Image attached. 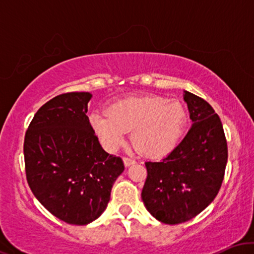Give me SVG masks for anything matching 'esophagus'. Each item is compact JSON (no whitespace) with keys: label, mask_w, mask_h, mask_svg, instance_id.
Wrapping results in <instances>:
<instances>
[{"label":"esophagus","mask_w":254,"mask_h":254,"mask_svg":"<svg viewBox=\"0 0 254 254\" xmlns=\"http://www.w3.org/2000/svg\"><path fill=\"white\" fill-rule=\"evenodd\" d=\"M123 161H124V165L127 166V167H129V166L133 165L136 162L135 160L131 159V157H123Z\"/></svg>","instance_id":"1"}]
</instances>
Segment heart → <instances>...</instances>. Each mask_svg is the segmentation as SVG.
Masks as SVG:
<instances>
[{
    "mask_svg": "<svg viewBox=\"0 0 254 254\" xmlns=\"http://www.w3.org/2000/svg\"><path fill=\"white\" fill-rule=\"evenodd\" d=\"M89 123L107 150L115 151L125 144L127 132L142 153L162 156L171 153L188 127L185 107L162 97L127 98L111 105L106 113L94 111Z\"/></svg>",
    "mask_w": 254,
    "mask_h": 254,
    "instance_id": "obj_1",
    "label": "heart"
}]
</instances>
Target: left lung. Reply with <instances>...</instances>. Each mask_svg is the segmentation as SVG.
Instances as JSON below:
<instances>
[{"instance_id":"1","label":"left lung","mask_w":254,"mask_h":254,"mask_svg":"<svg viewBox=\"0 0 254 254\" xmlns=\"http://www.w3.org/2000/svg\"><path fill=\"white\" fill-rule=\"evenodd\" d=\"M192 125L165 159L147 161L142 200L160 222L178 224L196 217L222 185L228 150L221 119L202 98L184 90Z\"/></svg>"}]
</instances>
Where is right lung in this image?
<instances>
[{
    "instance_id": "right-lung-1",
    "label": "right lung",
    "mask_w": 254,
    "mask_h": 254,
    "mask_svg": "<svg viewBox=\"0 0 254 254\" xmlns=\"http://www.w3.org/2000/svg\"><path fill=\"white\" fill-rule=\"evenodd\" d=\"M93 95L61 94L44 104L25 136L26 177L36 198L54 216L83 226L100 216L116 179L121 157L99 143L87 116Z\"/></svg>"
}]
</instances>
